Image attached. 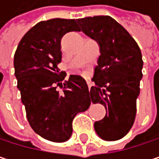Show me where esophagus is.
Masks as SVG:
<instances>
[{
    "instance_id": "obj_1",
    "label": "esophagus",
    "mask_w": 159,
    "mask_h": 159,
    "mask_svg": "<svg viewBox=\"0 0 159 159\" xmlns=\"http://www.w3.org/2000/svg\"><path fill=\"white\" fill-rule=\"evenodd\" d=\"M87 85H88V88H89V91H90V88H91V83H90V82H87Z\"/></svg>"
}]
</instances>
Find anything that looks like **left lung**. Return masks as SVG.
Returning a JSON list of instances; mask_svg holds the SVG:
<instances>
[{
    "mask_svg": "<svg viewBox=\"0 0 159 159\" xmlns=\"http://www.w3.org/2000/svg\"><path fill=\"white\" fill-rule=\"evenodd\" d=\"M81 30L96 40L100 56L95 67L89 91L91 101L102 104L106 116L94 123L98 135L116 141L131 130L136 115V99L143 77V60L139 46L128 31L109 16L76 20Z\"/></svg>",
    "mask_w": 159,
    "mask_h": 159,
    "instance_id": "left-lung-1",
    "label": "left lung"
}]
</instances>
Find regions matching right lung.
Wrapping results in <instances>:
<instances>
[{"mask_svg": "<svg viewBox=\"0 0 159 159\" xmlns=\"http://www.w3.org/2000/svg\"><path fill=\"white\" fill-rule=\"evenodd\" d=\"M81 31L75 19L41 21L22 38L15 54V75L26 118L36 134L51 142L67 141L73 120L91 104L88 86L80 75L60 72L61 39L68 32ZM61 87L60 93L56 88Z\"/></svg>", "mask_w": 159, "mask_h": 159, "instance_id": "obj_1", "label": "right lung"}]
</instances>
